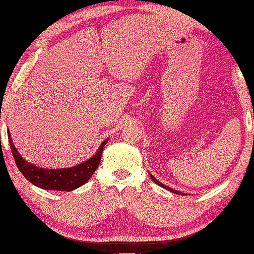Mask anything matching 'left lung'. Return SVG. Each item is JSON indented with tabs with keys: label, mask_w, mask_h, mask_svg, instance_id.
<instances>
[{
	"label": "left lung",
	"mask_w": 254,
	"mask_h": 254,
	"mask_svg": "<svg viewBox=\"0 0 254 254\" xmlns=\"http://www.w3.org/2000/svg\"><path fill=\"white\" fill-rule=\"evenodd\" d=\"M149 176H150V178H151V180H153L154 183L155 184H157V185L159 186H161V188H164V189H166V190L167 191H170V192H172V193H177V194H180V196H185V193H183V192H179V191H177V190H173V189H171V188H168V186H166V185H164V184L162 183H160L159 180L156 179L155 177H153L151 176V174L149 173Z\"/></svg>",
	"instance_id": "obj_1"
}]
</instances>
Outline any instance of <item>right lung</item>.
I'll list each match as a JSON object with an SVG mask.
<instances>
[{
  "label": "right lung",
  "mask_w": 254,
  "mask_h": 254,
  "mask_svg": "<svg viewBox=\"0 0 254 254\" xmlns=\"http://www.w3.org/2000/svg\"><path fill=\"white\" fill-rule=\"evenodd\" d=\"M8 138H9V144L11 153H13L14 159H15L16 166L20 172L24 174V177L28 182H31L33 185L43 190H55V191H66L70 192L75 189L80 188L89 180V178L93 176L95 170L98 168L99 162L101 160V153L104 150V145L107 143L109 138L105 139L101 143L97 153L94 154L87 161L81 162L76 166H72L69 168H40L38 166H34L31 162L20 155V153L14 147L13 141L9 130H7Z\"/></svg>",
  "instance_id": "right-lung-1"
}]
</instances>
